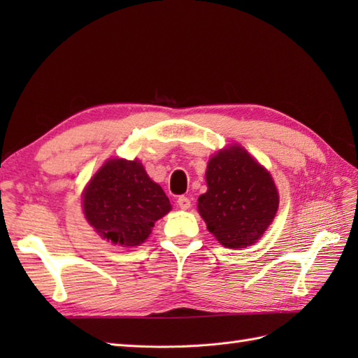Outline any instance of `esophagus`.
<instances>
[{"instance_id":"34e87169","label":"esophagus","mask_w":358,"mask_h":358,"mask_svg":"<svg viewBox=\"0 0 358 358\" xmlns=\"http://www.w3.org/2000/svg\"><path fill=\"white\" fill-rule=\"evenodd\" d=\"M177 204L178 206L181 208V209H189L191 208V200L187 199V196H185V195H181V196H178V200H177Z\"/></svg>"}]
</instances>
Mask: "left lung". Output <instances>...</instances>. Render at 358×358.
Returning a JSON list of instances; mask_svg holds the SVG:
<instances>
[{
    "instance_id": "1",
    "label": "left lung",
    "mask_w": 358,
    "mask_h": 358,
    "mask_svg": "<svg viewBox=\"0 0 358 358\" xmlns=\"http://www.w3.org/2000/svg\"><path fill=\"white\" fill-rule=\"evenodd\" d=\"M206 183L199 212L218 243L240 249L260 240L278 209L271 173L245 148L232 144L209 159Z\"/></svg>"
}]
</instances>
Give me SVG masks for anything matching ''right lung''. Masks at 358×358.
<instances>
[{
  "label": "right lung",
  "mask_w": 358,
  "mask_h": 358,
  "mask_svg": "<svg viewBox=\"0 0 358 358\" xmlns=\"http://www.w3.org/2000/svg\"><path fill=\"white\" fill-rule=\"evenodd\" d=\"M83 209L100 237L127 248L149 237L157 220L171 210V203L138 159L112 158L89 181Z\"/></svg>",
  "instance_id": "right-lung-1"
}]
</instances>
